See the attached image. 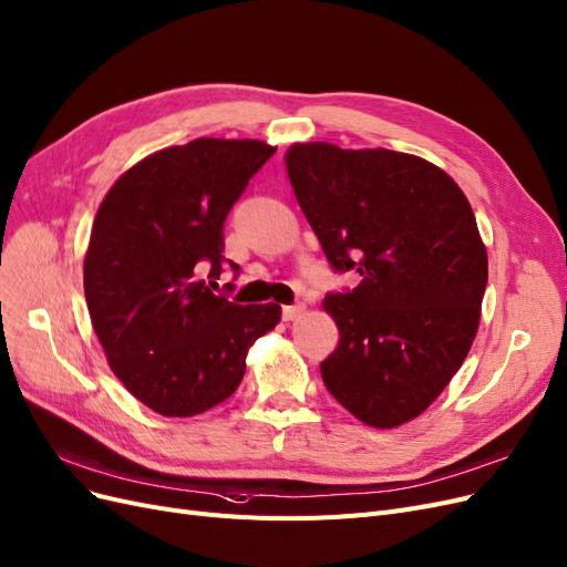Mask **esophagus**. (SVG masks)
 <instances>
[{"label":"esophagus","instance_id":"34e87169","mask_svg":"<svg viewBox=\"0 0 567 567\" xmlns=\"http://www.w3.org/2000/svg\"><path fill=\"white\" fill-rule=\"evenodd\" d=\"M302 311H305V305H302V302H296V305H286V307L281 309V315H284L286 321H296L298 317H302Z\"/></svg>","mask_w":567,"mask_h":567}]
</instances>
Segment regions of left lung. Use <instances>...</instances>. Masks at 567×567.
Instances as JSON below:
<instances>
[{"label":"left lung","instance_id":"8db88e82","mask_svg":"<svg viewBox=\"0 0 567 567\" xmlns=\"http://www.w3.org/2000/svg\"><path fill=\"white\" fill-rule=\"evenodd\" d=\"M288 178L336 271L340 328L321 378L351 415L392 429L436 401L472 349L487 284L474 210L451 175L413 154L292 145Z\"/></svg>","mask_w":567,"mask_h":567}]
</instances>
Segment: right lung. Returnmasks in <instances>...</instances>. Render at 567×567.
Instances as JSON below:
<instances>
[{
    "label": "right lung",
    "instance_id": "right-lung-1",
    "mask_svg": "<svg viewBox=\"0 0 567 567\" xmlns=\"http://www.w3.org/2000/svg\"><path fill=\"white\" fill-rule=\"evenodd\" d=\"M277 152L260 141L197 138L128 168L95 213L84 258L91 323L128 392L166 417L229 399L248 347L281 307L237 305L210 286L229 267L223 229L248 181Z\"/></svg>",
    "mask_w": 567,
    "mask_h": 567
}]
</instances>
